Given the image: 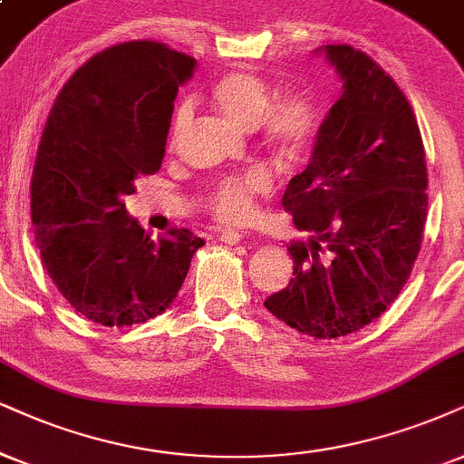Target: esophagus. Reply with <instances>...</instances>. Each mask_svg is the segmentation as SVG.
I'll return each mask as SVG.
<instances>
[{
	"label": "esophagus",
	"mask_w": 464,
	"mask_h": 464,
	"mask_svg": "<svg viewBox=\"0 0 464 464\" xmlns=\"http://www.w3.org/2000/svg\"><path fill=\"white\" fill-rule=\"evenodd\" d=\"M217 238H219L221 243L234 245V243L243 241V232H238V230H227V227H221V230L217 232Z\"/></svg>",
	"instance_id": "esophagus-1"
}]
</instances>
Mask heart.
I'll return each instance as SVG.
<instances>
[{
  "mask_svg": "<svg viewBox=\"0 0 464 464\" xmlns=\"http://www.w3.org/2000/svg\"><path fill=\"white\" fill-rule=\"evenodd\" d=\"M206 96L223 116L245 129H254L265 146L285 159H299L316 140L323 113L316 96L293 90L276 96V88L249 68H234L219 74ZM193 122V105H176L168 127V148H176ZM271 188L265 168H249L226 174L204 193L206 208L223 223H243L254 215L256 198Z\"/></svg>",
  "mask_w": 464,
  "mask_h": 464,
  "instance_id": "heart-1",
  "label": "heart"
}]
</instances>
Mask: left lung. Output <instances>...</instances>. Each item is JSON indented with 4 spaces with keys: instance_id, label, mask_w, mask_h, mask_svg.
Segmentation results:
<instances>
[{
    "instance_id": "1",
    "label": "left lung",
    "mask_w": 464,
    "mask_h": 464,
    "mask_svg": "<svg viewBox=\"0 0 464 464\" xmlns=\"http://www.w3.org/2000/svg\"><path fill=\"white\" fill-rule=\"evenodd\" d=\"M324 53L344 92L282 199L310 238L288 245L295 277L265 301L318 340L354 334L392 305L413 271L428 210L424 141L407 96L363 51L327 44Z\"/></svg>"
}]
</instances>
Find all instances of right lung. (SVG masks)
I'll return each instance as SVG.
<instances>
[{"label":"right lung","instance_id":"right-lung-1","mask_svg":"<svg viewBox=\"0 0 464 464\" xmlns=\"http://www.w3.org/2000/svg\"><path fill=\"white\" fill-rule=\"evenodd\" d=\"M196 60L165 43L102 49L60 90L32 171L40 258L74 312L102 327L169 307L204 241L187 227L152 238L124 208L140 176L161 168L179 85Z\"/></svg>","mask_w":464,"mask_h":464}]
</instances>
